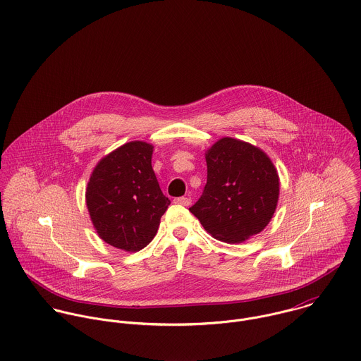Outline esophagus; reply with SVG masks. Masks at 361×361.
<instances>
[{
  "label": "esophagus",
  "mask_w": 361,
  "mask_h": 361,
  "mask_svg": "<svg viewBox=\"0 0 361 361\" xmlns=\"http://www.w3.org/2000/svg\"><path fill=\"white\" fill-rule=\"evenodd\" d=\"M175 203L176 204H180V206H190V203H192V200H190V197H176L175 199Z\"/></svg>",
  "instance_id": "34e87169"
}]
</instances>
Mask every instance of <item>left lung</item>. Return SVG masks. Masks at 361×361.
Wrapping results in <instances>:
<instances>
[{"instance_id": "left-lung-1", "label": "left lung", "mask_w": 361, "mask_h": 361, "mask_svg": "<svg viewBox=\"0 0 361 361\" xmlns=\"http://www.w3.org/2000/svg\"><path fill=\"white\" fill-rule=\"evenodd\" d=\"M207 183L189 209L216 240L240 243L259 234L279 200V173L257 147L224 137L206 152Z\"/></svg>"}]
</instances>
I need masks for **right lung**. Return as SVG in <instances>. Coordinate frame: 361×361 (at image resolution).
<instances>
[{"label":"right lung","instance_id":"obj_1","mask_svg":"<svg viewBox=\"0 0 361 361\" xmlns=\"http://www.w3.org/2000/svg\"><path fill=\"white\" fill-rule=\"evenodd\" d=\"M152 145L123 144L95 166L85 192L98 235L126 252H137L155 237L171 200L161 192L151 166Z\"/></svg>","mask_w":361,"mask_h":361}]
</instances>
